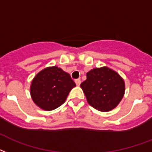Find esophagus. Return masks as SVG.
Instances as JSON below:
<instances>
[{"label":"esophagus","instance_id":"1","mask_svg":"<svg viewBox=\"0 0 152 152\" xmlns=\"http://www.w3.org/2000/svg\"><path fill=\"white\" fill-rule=\"evenodd\" d=\"M75 83H76V85H77V86H80V84H81V80H75Z\"/></svg>","mask_w":152,"mask_h":152}]
</instances>
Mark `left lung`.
Listing matches in <instances>:
<instances>
[{
    "instance_id": "1",
    "label": "left lung",
    "mask_w": 152,
    "mask_h": 152,
    "mask_svg": "<svg viewBox=\"0 0 152 152\" xmlns=\"http://www.w3.org/2000/svg\"><path fill=\"white\" fill-rule=\"evenodd\" d=\"M87 101L100 112H109L120 104L124 96V79L107 67L95 68L87 72V79L81 83Z\"/></svg>"
}]
</instances>
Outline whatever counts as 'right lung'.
Instances as JSON below:
<instances>
[{
    "label": "right lung",
    "mask_w": 152,
    "mask_h": 152,
    "mask_svg": "<svg viewBox=\"0 0 152 152\" xmlns=\"http://www.w3.org/2000/svg\"><path fill=\"white\" fill-rule=\"evenodd\" d=\"M76 84L68 72L56 66L39 72L31 83L30 95L35 104L45 111H52L65 102Z\"/></svg>",
    "instance_id": "add662e5"
}]
</instances>
